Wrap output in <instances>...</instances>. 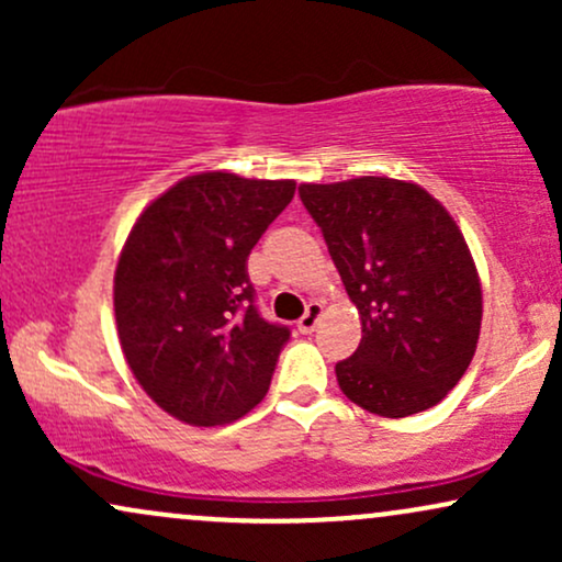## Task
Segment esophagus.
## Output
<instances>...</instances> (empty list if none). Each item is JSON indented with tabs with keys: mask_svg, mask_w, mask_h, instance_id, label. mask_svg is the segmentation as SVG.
Instances as JSON below:
<instances>
[{
	"mask_svg": "<svg viewBox=\"0 0 562 562\" xmlns=\"http://www.w3.org/2000/svg\"><path fill=\"white\" fill-rule=\"evenodd\" d=\"M319 317H322V303H308L306 314H303V317L299 319V330H301L303 335L314 333V327H317Z\"/></svg>",
	"mask_w": 562,
	"mask_h": 562,
	"instance_id": "esophagus-1",
	"label": "esophagus"
}]
</instances>
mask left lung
I'll return each instance as SVG.
<instances>
[{"instance_id": "left-lung-1", "label": "left lung", "mask_w": 562, "mask_h": 562, "mask_svg": "<svg viewBox=\"0 0 562 562\" xmlns=\"http://www.w3.org/2000/svg\"><path fill=\"white\" fill-rule=\"evenodd\" d=\"M299 195L362 319V344L335 364L340 391L380 417L436 406L465 375L483 312L454 218L389 177L301 184Z\"/></svg>"}]
</instances>
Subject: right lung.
<instances>
[{
	"instance_id": "1",
	"label": "right lung",
	"mask_w": 562,
	"mask_h": 562,
	"mask_svg": "<svg viewBox=\"0 0 562 562\" xmlns=\"http://www.w3.org/2000/svg\"><path fill=\"white\" fill-rule=\"evenodd\" d=\"M290 179L209 171L153 200L115 267L119 340L147 396L211 428L267 396L285 325L263 319L248 256L293 200Z\"/></svg>"
}]
</instances>
